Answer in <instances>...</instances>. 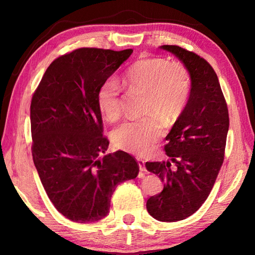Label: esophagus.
<instances>
[{
	"instance_id": "obj_1",
	"label": "esophagus",
	"mask_w": 255,
	"mask_h": 255,
	"mask_svg": "<svg viewBox=\"0 0 255 255\" xmlns=\"http://www.w3.org/2000/svg\"><path fill=\"white\" fill-rule=\"evenodd\" d=\"M137 162H138V165H139V170L140 171H145V167H144V160L137 158Z\"/></svg>"
}]
</instances>
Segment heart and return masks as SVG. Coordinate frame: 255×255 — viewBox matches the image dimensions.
Returning <instances> with one entry per match:
<instances>
[{
  "mask_svg": "<svg viewBox=\"0 0 255 255\" xmlns=\"http://www.w3.org/2000/svg\"><path fill=\"white\" fill-rule=\"evenodd\" d=\"M123 83L130 90L147 94L144 113L148 117L128 121L113 132L116 148L132 154H144L162 133V124H171L180 116L188 100L189 78L186 70L166 59L141 58L129 67ZM97 107L108 122L121 116V86L114 78L105 80L97 91ZM155 115V117L153 115Z\"/></svg>",
  "mask_w": 255,
  "mask_h": 255,
  "instance_id": "heart-1",
  "label": "heart"
}]
</instances>
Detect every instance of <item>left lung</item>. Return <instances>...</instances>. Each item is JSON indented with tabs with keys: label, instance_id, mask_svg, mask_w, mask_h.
<instances>
[{
	"label": "left lung",
	"instance_id": "8db88e82",
	"mask_svg": "<svg viewBox=\"0 0 255 255\" xmlns=\"http://www.w3.org/2000/svg\"><path fill=\"white\" fill-rule=\"evenodd\" d=\"M160 48L180 59L191 78L187 104L165 137L170 161L145 163L164 184L147 200L148 213L174 223L197 211L210 194L224 162L229 114L217 74L205 59L178 46Z\"/></svg>",
	"mask_w": 255,
	"mask_h": 255
}]
</instances>
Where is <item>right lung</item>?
<instances>
[{"instance_id":"right-lung-1","label":"right lung","mask_w":255,"mask_h":255,"mask_svg":"<svg viewBox=\"0 0 255 255\" xmlns=\"http://www.w3.org/2000/svg\"><path fill=\"white\" fill-rule=\"evenodd\" d=\"M132 53L80 48L57 58L30 104L31 153L53 206L74 223L106 217L116 186L137 177L133 156L108 148L97 107L101 84Z\"/></svg>"}]
</instances>
